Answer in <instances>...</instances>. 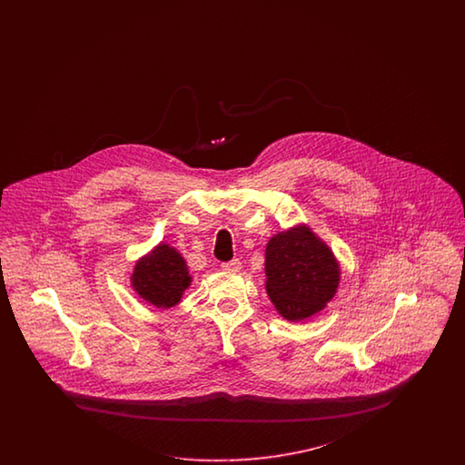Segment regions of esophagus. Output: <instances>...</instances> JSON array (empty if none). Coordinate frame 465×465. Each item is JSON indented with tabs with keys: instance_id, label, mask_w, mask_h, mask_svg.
Masks as SVG:
<instances>
[{
	"instance_id": "1",
	"label": "esophagus",
	"mask_w": 465,
	"mask_h": 465,
	"mask_svg": "<svg viewBox=\"0 0 465 465\" xmlns=\"http://www.w3.org/2000/svg\"><path fill=\"white\" fill-rule=\"evenodd\" d=\"M242 268V262H240L239 259H232V261H226V262H222V269H225V271H232V272H237L239 269Z\"/></svg>"
}]
</instances>
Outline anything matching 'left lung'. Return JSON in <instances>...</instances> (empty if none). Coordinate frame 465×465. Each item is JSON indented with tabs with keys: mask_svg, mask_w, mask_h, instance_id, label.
Here are the masks:
<instances>
[{
	"mask_svg": "<svg viewBox=\"0 0 465 465\" xmlns=\"http://www.w3.org/2000/svg\"><path fill=\"white\" fill-rule=\"evenodd\" d=\"M339 266L334 253L307 226H296L269 240L266 290L288 321H303L336 295Z\"/></svg>",
	"mask_w": 465,
	"mask_h": 465,
	"instance_id": "left-lung-1",
	"label": "left lung"
}]
</instances>
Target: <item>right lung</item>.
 I'll list each match as a JSON object with an SVG mask.
<instances>
[{"mask_svg": "<svg viewBox=\"0 0 465 465\" xmlns=\"http://www.w3.org/2000/svg\"><path fill=\"white\" fill-rule=\"evenodd\" d=\"M131 282L144 302L156 309H170L181 302L183 290L191 284V276L183 255L173 247L160 243L136 262Z\"/></svg>", "mask_w": 465, "mask_h": 465, "instance_id": "right-lung-1", "label": "right lung"}]
</instances>
